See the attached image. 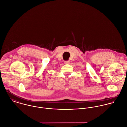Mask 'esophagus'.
I'll list each match as a JSON object with an SVG mask.
<instances>
[{
    "mask_svg": "<svg viewBox=\"0 0 127 127\" xmlns=\"http://www.w3.org/2000/svg\"><path fill=\"white\" fill-rule=\"evenodd\" d=\"M70 63V60L65 61L64 62V63H65V64H69Z\"/></svg>",
    "mask_w": 127,
    "mask_h": 127,
    "instance_id": "1",
    "label": "esophagus"
}]
</instances>
